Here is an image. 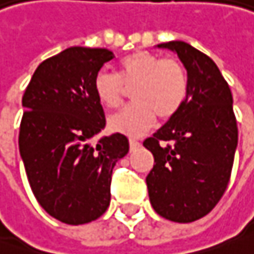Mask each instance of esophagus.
Listing matches in <instances>:
<instances>
[{"label":"esophagus","instance_id":"esophagus-1","mask_svg":"<svg viewBox=\"0 0 254 254\" xmlns=\"http://www.w3.org/2000/svg\"><path fill=\"white\" fill-rule=\"evenodd\" d=\"M138 146H140V141H138V140H136V138H130V149H131V150L137 149Z\"/></svg>","mask_w":254,"mask_h":254}]
</instances>
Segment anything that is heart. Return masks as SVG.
<instances>
[{
  "label": "heart",
  "instance_id": "heart-1",
  "mask_svg": "<svg viewBox=\"0 0 254 254\" xmlns=\"http://www.w3.org/2000/svg\"><path fill=\"white\" fill-rule=\"evenodd\" d=\"M131 89V105L111 116L113 131L138 137L150 130L156 116L168 120L178 113L188 91V76L181 62L140 50L118 64V73L101 69L94 78V92L107 108H117L127 90Z\"/></svg>",
  "mask_w": 254,
  "mask_h": 254
}]
</instances>
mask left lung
Masks as SVG:
<instances>
[{
  "instance_id": "1",
  "label": "left lung",
  "mask_w": 254,
  "mask_h": 254,
  "mask_svg": "<svg viewBox=\"0 0 254 254\" xmlns=\"http://www.w3.org/2000/svg\"><path fill=\"white\" fill-rule=\"evenodd\" d=\"M176 52L188 72L187 98L178 113L143 141L154 157L146 178L153 209L166 220L205 217L227 190L239 140L233 95L214 61L185 42Z\"/></svg>"
}]
</instances>
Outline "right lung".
I'll return each mask as SVG.
<instances>
[{
    "label": "right lung",
    "mask_w": 254,
    "mask_h": 254,
    "mask_svg": "<svg viewBox=\"0 0 254 254\" xmlns=\"http://www.w3.org/2000/svg\"><path fill=\"white\" fill-rule=\"evenodd\" d=\"M111 59L107 49L69 47L39 64L23 95L18 147L28 184L64 224H86L107 211L114 165L128 152L124 134L98 136L105 114L94 78Z\"/></svg>",
    "instance_id": "1"
}]
</instances>
